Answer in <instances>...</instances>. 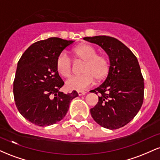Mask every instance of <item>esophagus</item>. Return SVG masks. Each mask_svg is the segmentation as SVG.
Listing matches in <instances>:
<instances>
[{
    "mask_svg": "<svg viewBox=\"0 0 160 160\" xmlns=\"http://www.w3.org/2000/svg\"><path fill=\"white\" fill-rule=\"evenodd\" d=\"M78 93L79 95H85L86 93V92H85V91H78Z\"/></svg>",
    "mask_w": 160,
    "mask_h": 160,
    "instance_id": "1",
    "label": "esophagus"
}]
</instances>
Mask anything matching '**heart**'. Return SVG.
I'll use <instances>...</instances> for the list:
<instances>
[{
	"label": "heart",
	"instance_id": "1",
	"mask_svg": "<svg viewBox=\"0 0 160 160\" xmlns=\"http://www.w3.org/2000/svg\"><path fill=\"white\" fill-rule=\"evenodd\" d=\"M77 59L83 62L80 75L73 76L66 82V87L72 90H82L89 87L95 81L103 80L110 71V62L103 54H98L96 49L89 44H82L73 49ZM56 68L63 78H69L73 70L71 58L65 52L57 56Z\"/></svg>",
	"mask_w": 160,
	"mask_h": 160
}]
</instances>
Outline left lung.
I'll use <instances>...</instances> for the list:
<instances>
[{"instance_id": "1", "label": "left lung", "mask_w": 160, "mask_h": 160, "mask_svg": "<svg viewBox=\"0 0 160 160\" xmlns=\"http://www.w3.org/2000/svg\"><path fill=\"white\" fill-rule=\"evenodd\" d=\"M98 44L110 58V71L104 82L90 91L98 95V102L90 113L97 123L117 129L136 116L144 102V82L136 56L122 42L108 36L86 37Z\"/></svg>"}]
</instances>
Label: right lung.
<instances>
[{
	"label": "right lung",
	"mask_w": 160,
	"mask_h": 160,
	"mask_svg": "<svg viewBox=\"0 0 160 160\" xmlns=\"http://www.w3.org/2000/svg\"><path fill=\"white\" fill-rule=\"evenodd\" d=\"M74 43L50 38L33 43L18 62L13 95L19 113L39 126L56 123L65 117L76 91L64 94L58 90L65 82L56 68L57 56Z\"/></svg>",
	"instance_id": "obj_1"
}]
</instances>
